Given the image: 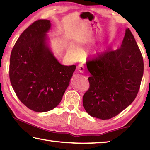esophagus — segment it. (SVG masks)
<instances>
[{
	"label": "esophagus",
	"instance_id": "34e87169",
	"mask_svg": "<svg viewBox=\"0 0 150 150\" xmlns=\"http://www.w3.org/2000/svg\"><path fill=\"white\" fill-rule=\"evenodd\" d=\"M78 69L80 73H83L84 72V66L82 64H79L78 66Z\"/></svg>",
	"mask_w": 150,
	"mask_h": 150
}]
</instances>
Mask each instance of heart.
Returning a JSON list of instances; mask_svg holds the SVG:
<instances>
[{
  "label": "heart",
  "instance_id": "obj_1",
  "mask_svg": "<svg viewBox=\"0 0 150 150\" xmlns=\"http://www.w3.org/2000/svg\"><path fill=\"white\" fill-rule=\"evenodd\" d=\"M69 50H70V52L71 53H72L74 56L77 57V56H78V50H77L76 48L74 45L70 46V47H69Z\"/></svg>",
  "mask_w": 150,
  "mask_h": 150
}]
</instances>
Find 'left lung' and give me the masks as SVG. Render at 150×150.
<instances>
[{"instance_id": "left-lung-1", "label": "left lung", "mask_w": 150, "mask_h": 150, "mask_svg": "<svg viewBox=\"0 0 150 150\" xmlns=\"http://www.w3.org/2000/svg\"><path fill=\"white\" fill-rule=\"evenodd\" d=\"M90 86L83 106L93 117L109 119L135 100L144 74V60L130 29L125 30L120 48L88 59Z\"/></svg>"}]
</instances>
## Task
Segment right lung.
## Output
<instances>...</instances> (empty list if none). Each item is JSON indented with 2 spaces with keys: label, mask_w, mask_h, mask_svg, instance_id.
I'll use <instances>...</instances> for the list:
<instances>
[{
  "label": "right lung",
  "mask_w": 150,
  "mask_h": 150,
  "mask_svg": "<svg viewBox=\"0 0 150 150\" xmlns=\"http://www.w3.org/2000/svg\"><path fill=\"white\" fill-rule=\"evenodd\" d=\"M50 20L33 23L12 50L9 77L18 98L35 112H47L61 102L76 66H64L50 50L47 33Z\"/></svg>",
  "instance_id": "obj_1"
}]
</instances>
